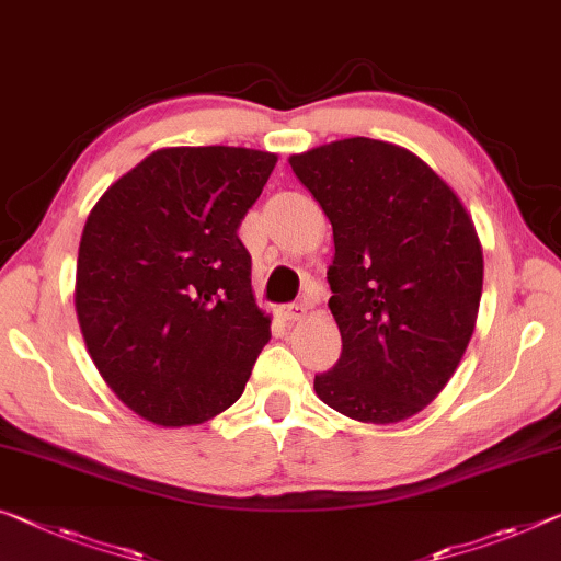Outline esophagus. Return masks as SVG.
<instances>
[{"label": "esophagus", "mask_w": 561, "mask_h": 561, "mask_svg": "<svg viewBox=\"0 0 561 561\" xmlns=\"http://www.w3.org/2000/svg\"><path fill=\"white\" fill-rule=\"evenodd\" d=\"M280 318L286 323H296V321H304L306 318V306L304 304H293L288 308L280 310Z\"/></svg>", "instance_id": "34e87169"}]
</instances>
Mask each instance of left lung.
<instances>
[{"label": "left lung", "instance_id": "obj_1", "mask_svg": "<svg viewBox=\"0 0 561 561\" xmlns=\"http://www.w3.org/2000/svg\"><path fill=\"white\" fill-rule=\"evenodd\" d=\"M333 228L329 308L341 358L318 399L364 424L424 411L477 325L484 255L446 180L401 145L348 137L288 158Z\"/></svg>", "mask_w": 561, "mask_h": 561}]
</instances>
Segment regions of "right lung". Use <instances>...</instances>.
I'll return each mask as SVG.
<instances>
[{"mask_svg": "<svg viewBox=\"0 0 561 561\" xmlns=\"http://www.w3.org/2000/svg\"><path fill=\"white\" fill-rule=\"evenodd\" d=\"M275 162L226 145L162 148L88 215L77 321L112 393L150 424L193 426L230 409L271 339L238 228Z\"/></svg>", "mask_w": 561, "mask_h": 561, "instance_id": "add662e5", "label": "right lung"}]
</instances>
